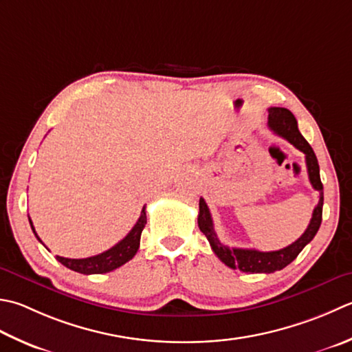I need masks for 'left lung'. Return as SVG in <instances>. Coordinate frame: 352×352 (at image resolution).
Listing matches in <instances>:
<instances>
[{
  "instance_id": "1",
  "label": "left lung",
  "mask_w": 352,
  "mask_h": 352,
  "mask_svg": "<svg viewBox=\"0 0 352 352\" xmlns=\"http://www.w3.org/2000/svg\"><path fill=\"white\" fill-rule=\"evenodd\" d=\"M268 128L279 137H284L290 142L294 148L305 154L308 178L313 188L319 192V203L313 210L311 221H309L307 230L302 233V236L294 241L293 244L287 245L285 249L274 252H259L254 249H235V247H227L218 239L215 229H213L212 215L209 212L208 204L203 198H199V213H198V227L206 238L210 243L213 253L223 261V263L244 273H273L282 270L290 263L298 258L302 249L311 241L318 233L322 223V208H323V184L320 182V170L318 157H316L313 148L304 139V135L299 133L298 120L292 111L287 108L272 107L268 108Z\"/></svg>"
}]
</instances>
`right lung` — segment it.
Instances as JSON below:
<instances>
[{
	"instance_id": "add662e5",
	"label": "right lung",
	"mask_w": 352,
	"mask_h": 352,
	"mask_svg": "<svg viewBox=\"0 0 352 352\" xmlns=\"http://www.w3.org/2000/svg\"><path fill=\"white\" fill-rule=\"evenodd\" d=\"M29 221H30L34 236L39 239L36 232H34V227L32 224L30 218ZM144 224H146V208L143 206L140 218L137 219V223L134 224L133 229H131V232L120 241V243H117L109 250L103 252L100 254H96V256L84 258V259H70V258H62V256H56V259L62 265H65L67 268H70V270L82 273V274H100V273L113 272L116 268L126 264L129 259L134 258V254L137 253V250H139L140 235ZM39 243H43V241L39 239Z\"/></svg>"
}]
</instances>
